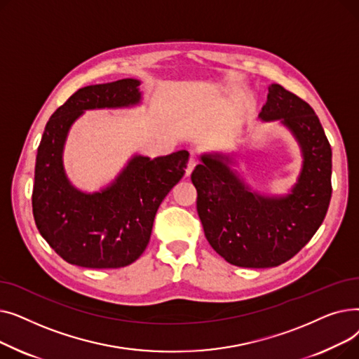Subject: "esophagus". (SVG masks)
<instances>
[{"instance_id": "34e87169", "label": "esophagus", "mask_w": 359, "mask_h": 359, "mask_svg": "<svg viewBox=\"0 0 359 359\" xmlns=\"http://www.w3.org/2000/svg\"><path fill=\"white\" fill-rule=\"evenodd\" d=\"M196 164H198V160L195 157H191L189 163H187V167H186V176H191V173L194 172V168L196 167Z\"/></svg>"}]
</instances>
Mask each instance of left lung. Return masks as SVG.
I'll return each mask as SVG.
<instances>
[{
  "label": "left lung",
  "instance_id": "8db88e82",
  "mask_svg": "<svg viewBox=\"0 0 359 359\" xmlns=\"http://www.w3.org/2000/svg\"><path fill=\"white\" fill-rule=\"evenodd\" d=\"M259 116L279 119L303 148V172L291 195L276 199L249 192L229 158L218 154L202 157L191 176L206 240L241 268H272L294 257L322 225L332 196V148L311 106L272 84Z\"/></svg>",
  "mask_w": 359,
  "mask_h": 359
}]
</instances>
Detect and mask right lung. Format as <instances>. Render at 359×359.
Segmentation results:
<instances>
[{
    "label": "right lung",
    "mask_w": 359,
    "mask_h": 359,
    "mask_svg": "<svg viewBox=\"0 0 359 359\" xmlns=\"http://www.w3.org/2000/svg\"><path fill=\"white\" fill-rule=\"evenodd\" d=\"M140 81L123 79L75 91L46 123L37 148L32 208L36 227L65 262L91 269L130 265L147 249L157 210L183 177L186 149L149 160L137 156L107 189L83 194L62 167L67 132L83 110L137 104Z\"/></svg>",
    "instance_id": "right-lung-1"
}]
</instances>
